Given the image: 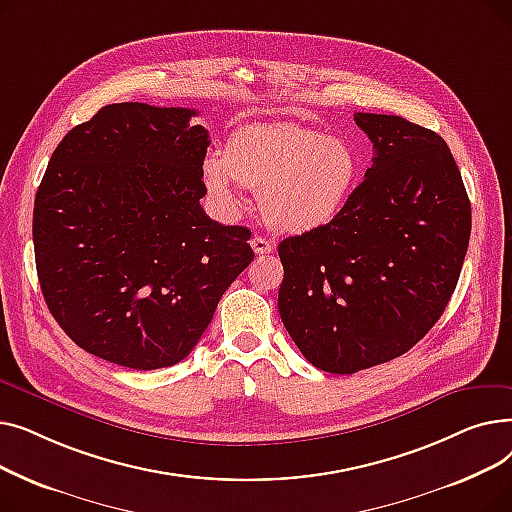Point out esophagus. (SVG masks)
<instances>
[{
  "label": "esophagus",
  "mask_w": 512,
  "mask_h": 512,
  "mask_svg": "<svg viewBox=\"0 0 512 512\" xmlns=\"http://www.w3.org/2000/svg\"><path fill=\"white\" fill-rule=\"evenodd\" d=\"M251 249H253L257 255L272 253V251H274V242L263 238V236H253V238H251Z\"/></svg>",
  "instance_id": "esophagus-1"
}]
</instances>
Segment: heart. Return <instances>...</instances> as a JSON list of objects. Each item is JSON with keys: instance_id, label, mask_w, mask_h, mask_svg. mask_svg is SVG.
<instances>
[{"instance_id": "heart-1", "label": "heart", "mask_w": 512, "mask_h": 512, "mask_svg": "<svg viewBox=\"0 0 512 512\" xmlns=\"http://www.w3.org/2000/svg\"><path fill=\"white\" fill-rule=\"evenodd\" d=\"M361 170V157L346 139L297 124H257L236 130L222 155L205 159L203 180L226 211L240 203L236 182L259 191L267 224L303 234L338 218Z\"/></svg>"}]
</instances>
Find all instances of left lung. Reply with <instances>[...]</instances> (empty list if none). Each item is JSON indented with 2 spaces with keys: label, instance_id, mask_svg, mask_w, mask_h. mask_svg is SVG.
<instances>
[{
  "label": "left lung",
  "instance_id": "8db88e82",
  "mask_svg": "<svg viewBox=\"0 0 512 512\" xmlns=\"http://www.w3.org/2000/svg\"><path fill=\"white\" fill-rule=\"evenodd\" d=\"M373 164L338 218L284 238L278 309L303 357L355 373L405 355L434 328L461 276L471 203L434 130L355 114Z\"/></svg>",
  "mask_w": 512,
  "mask_h": 512
}]
</instances>
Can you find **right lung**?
<instances>
[{"mask_svg":"<svg viewBox=\"0 0 512 512\" xmlns=\"http://www.w3.org/2000/svg\"><path fill=\"white\" fill-rule=\"evenodd\" d=\"M197 110L105 105L53 151L33 211L45 303L87 353L130 369L180 363L253 261L251 230L201 207L209 132Z\"/></svg>","mask_w":512,"mask_h":512,"instance_id":"right-lung-1","label":"right lung"}]
</instances>
